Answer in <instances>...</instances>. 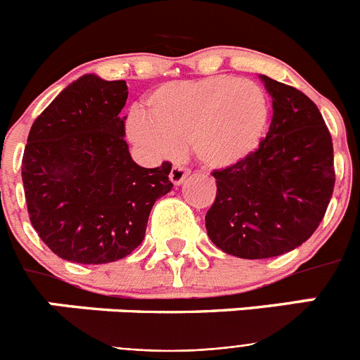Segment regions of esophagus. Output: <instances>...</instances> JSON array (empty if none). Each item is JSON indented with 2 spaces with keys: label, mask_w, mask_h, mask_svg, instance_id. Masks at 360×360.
<instances>
[{
  "label": "esophagus",
  "mask_w": 360,
  "mask_h": 360,
  "mask_svg": "<svg viewBox=\"0 0 360 360\" xmlns=\"http://www.w3.org/2000/svg\"><path fill=\"white\" fill-rule=\"evenodd\" d=\"M187 176H189V169H186L184 165H173V169H171L169 173V180L174 186H180Z\"/></svg>",
  "instance_id": "1"
}]
</instances>
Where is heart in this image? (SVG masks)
<instances>
[{"instance_id": "obj_1", "label": "heart", "mask_w": 360, "mask_h": 360, "mask_svg": "<svg viewBox=\"0 0 360 360\" xmlns=\"http://www.w3.org/2000/svg\"><path fill=\"white\" fill-rule=\"evenodd\" d=\"M269 122L263 88L234 75L167 82L148 97V115L133 108L128 135L155 157L189 146L209 169H227L256 151Z\"/></svg>"}]
</instances>
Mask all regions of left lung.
Listing matches in <instances>:
<instances>
[{
	"instance_id": "1",
	"label": "left lung",
	"mask_w": 360,
	"mask_h": 360,
	"mask_svg": "<svg viewBox=\"0 0 360 360\" xmlns=\"http://www.w3.org/2000/svg\"><path fill=\"white\" fill-rule=\"evenodd\" d=\"M272 122L259 148L214 171L207 236L231 256L263 259L294 250L319 227L335 184L333 146L321 111L303 91L259 75Z\"/></svg>"
}]
</instances>
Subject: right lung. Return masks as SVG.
Listing matches in <instances>:
<instances>
[{
	"instance_id": "add662e5",
	"label": "right lung",
	"mask_w": 360,
	"mask_h": 360,
	"mask_svg": "<svg viewBox=\"0 0 360 360\" xmlns=\"http://www.w3.org/2000/svg\"><path fill=\"white\" fill-rule=\"evenodd\" d=\"M126 81L86 73L32 124L21 165L34 229L59 257L82 265L122 259L142 243L149 212L173 189L171 164H135L120 115Z\"/></svg>"
}]
</instances>
